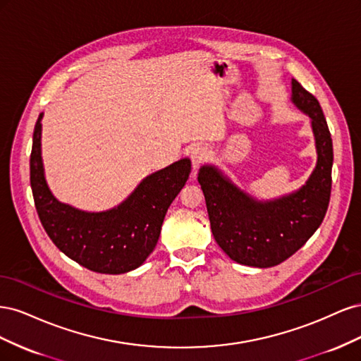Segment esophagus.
I'll use <instances>...</instances> for the list:
<instances>
[{"instance_id": "esophagus-1", "label": "esophagus", "mask_w": 361, "mask_h": 361, "mask_svg": "<svg viewBox=\"0 0 361 361\" xmlns=\"http://www.w3.org/2000/svg\"><path fill=\"white\" fill-rule=\"evenodd\" d=\"M209 158V150H207L206 146L203 145H197L194 146L192 150H191V162H192V167L197 169L199 166H202V164Z\"/></svg>"}]
</instances>
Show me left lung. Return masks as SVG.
Instances as JSON below:
<instances>
[{
	"label": "left lung",
	"mask_w": 361,
	"mask_h": 361,
	"mask_svg": "<svg viewBox=\"0 0 361 361\" xmlns=\"http://www.w3.org/2000/svg\"><path fill=\"white\" fill-rule=\"evenodd\" d=\"M292 101L310 116L318 147V164L300 191L276 202L257 203L214 167L199 171L212 235L238 264L257 268L281 264L309 241L329 209L333 167L329 125L318 99L297 80H292Z\"/></svg>",
	"instance_id": "obj_1"
}]
</instances>
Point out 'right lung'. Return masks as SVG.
I'll return each instance as SVG.
<instances>
[{
	"label": "right lung",
	"mask_w": 361,
	"mask_h": 361,
	"mask_svg": "<svg viewBox=\"0 0 361 361\" xmlns=\"http://www.w3.org/2000/svg\"><path fill=\"white\" fill-rule=\"evenodd\" d=\"M39 116L30 157V182L40 223L51 241L84 268L123 274L154 251L169 206L187 182L191 162L180 159L150 174L116 209L90 214L63 204L51 194L40 157Z\"/></svg>",
	"instance_id": "add662e5"
}]
</instances>
